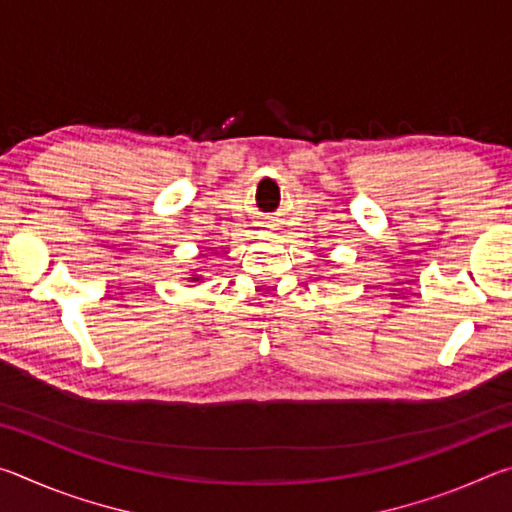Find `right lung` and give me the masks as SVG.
I'll return each mask as SVG.
<instances>
[{
	"mask_svg": "<svg viewBox=\"0 0 512 512\" xmlns=\"http://www.w3.org/2000/svg\"><path fill=\"white\" fill-rule=\"evenodd\" d=\"M201 280H203V275H198V273L189 275V282H201Z\"/></svg>",
	"mask_w": 512,
	"mask_h": 512,
	"instance_id": "obj_1",
	"label": "right lung"
}]
</instances>
